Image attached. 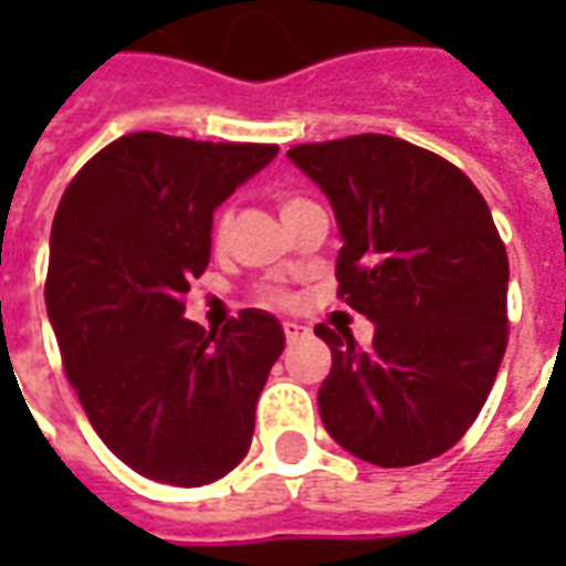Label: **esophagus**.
Listing matches in <instances>:
<instances>
[{
  "mask_svg": "<svg viewBox=\"0 0 566 566\" xmlns=\"http://www.w3.org/2000/svg\"><path fill=\"white\" fill-rule=\"evenodd\" d=\"M284 336H287V343H296V339H303L308 333V327H303L300 321H284Z\"/></svg>",
  "mask_w": 566,
  "mask_h": 566,
  "instance_id": "esophagus-1",
  "label": "esophagus"
}]
</instances>
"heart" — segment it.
<instances>
[{
  "mask_svg": "<svg viewBox=\"0 0 566 566\" xmlns=\"http://www.w3.org/2000/svg\"><path fill=\"white\" fill-rule=\"evenodd\" d=\"M296 202H303V199L287 197L282 202V211L291 209V206H296ZM230 223H233V214H230L227 209L218 211V218H214V239H218V242H223V239H227V233H230Z\"/></svg>",
  "mask_w": 566,
  "mask_h": 566,
  "instance_id": "1",
  "label": "heart"
}]
</instances>
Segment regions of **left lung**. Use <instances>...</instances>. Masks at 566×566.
Segmentation results:
<instances>
[{
	"instance_id": "8db88e82",
	"label": "left lung",
	"mask_w": 566,
	"mask_h": 566,
	"mask_svg": "<svg viewBox=\"0 0 566 566\" xmlns=\"http://www.w3.org/2000/svg\"><path fill=\"white\" fill-rule=\"evenodd\" d=\"M287 157L331 199L339 294L376 327L369 348L315 327L333 355L321 421L376 467L439 458L482 412L506 352L510 260L488 202L458 166L379 133Z\"/></svg>"
}]
</instances>
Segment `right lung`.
<instances>
[{"label":"right lung","instance_id":"1","mask_svg":"<svg viewBox=\"0 0 566 566\" xmlns=\"http://www.w3.org/2000/svg\"><path fill=\"white\" fill-rule=\"evenodd\" d=\"M275 154L133 133L60 199L44 303L63 367L108 451L154 482L209 485L251 446L282 324L245 308L206 333L181 296L209 266L214 209Z\"/></svg>","mask_w":566,"mask_h":566}]
</instances>
